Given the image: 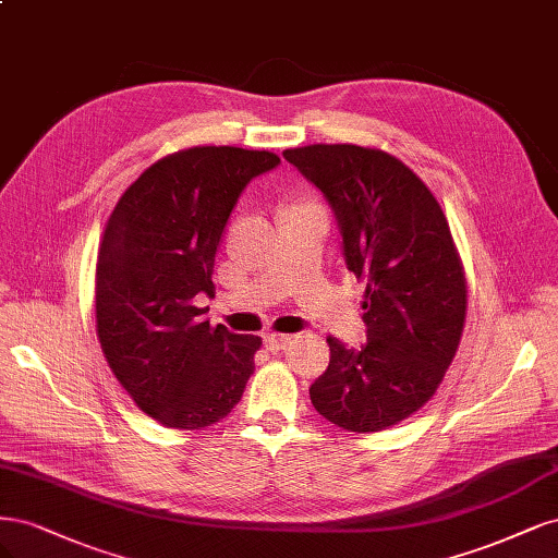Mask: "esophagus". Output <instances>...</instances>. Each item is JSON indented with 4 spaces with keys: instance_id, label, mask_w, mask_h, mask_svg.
<instances>
[{
    "instance_id": "obj_1",
    "label": "esophagus",
    "mask_w": 558,
    "mask_h": 558,
    "mask_svg": "<svg viewBox=\"0 0 558 558\" xmlns=\"http://www.w3.org/2000/svg\"><path fill=\"white\" fill-rule=\"evenodd\" d=\"M264 343H266V348L271 350V352H280V350H284L287 345L292 343V336L290 333H266L264 336Z\"/></svg>"
}]
</instances>
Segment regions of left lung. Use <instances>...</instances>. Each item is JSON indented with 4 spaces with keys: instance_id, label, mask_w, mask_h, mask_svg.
<instances>
[{
    "instance_id": "left-lung-1",
    "label": "left lung",
    "mask_w": 558,
    "mask_h": 558,
    "mask_svg": "<svg viewBox=\"0 0 558 558\" xmlns=\"http://www.w3.org/2000/svg\"><path fill=\"white\" fill-rule=\"evenodd\" d=\"M282 155L325 192L345 264L366 282V345L329 336L311 401L345 430H385L434 397L459 350L469 284L452 231L422 178L380 148L315 143Z\"/></svg>"
}]
</instances>
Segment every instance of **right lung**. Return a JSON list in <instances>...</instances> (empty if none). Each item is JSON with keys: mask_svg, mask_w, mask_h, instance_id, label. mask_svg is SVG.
Instances as JSON below:
<instances>
[{"mask_svg": "<svg viewBox=\"0 0 558 558\" xmlns=\"http://www.w3.org/2000/svg\"><path fill=\"white\" fill-rule=\"evenodd\" d=\"M278 165L268 150H178L143 171L106 220L97 338L118 383L161 426L225 420L255 373L262 338L213 327L199 299L215 296V253L239 194Z\"/></svg>", "mask_w": 558, "mask_h": 558, "instance_id": "add662e5", "label": "right lung"}]
</instances>
